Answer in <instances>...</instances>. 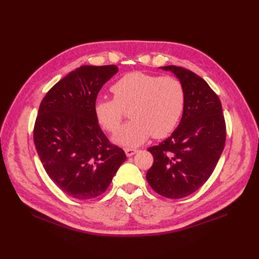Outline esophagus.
Segmentation results:
<instances>
[{"mask_svg": "<svg viewBox=\"0 0 259 259\" xmlns=\"http://www.w3.org/2000/svg\"><path fill=\"white\" fill-rule=\"evenodd\" d=\"M125 155L128 156V157H131V156H134L135 153H137L138 152L139 150L138 149H136V148H125Z\"/></svg>", "mask_w": 259, "mask_h": 259, "instance_id": "esophagus-1", "label": "esophagus"}]
</instances>
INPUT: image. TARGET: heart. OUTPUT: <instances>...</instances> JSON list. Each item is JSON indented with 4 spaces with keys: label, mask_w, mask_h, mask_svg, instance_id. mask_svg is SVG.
I'll return each mask as SVG.
<instances>
[{
    "label": "heart",
    "mask_w": 259,
    "mask_h": 259,
    "mask_svg": "<svg viewBox=\"0 0 259 259\" xmlns=\"http://www.w3.org/2000/svg\"><path fill=\"white\" fill-rule=\"evenodd\" d=\"M110 91L113 99H99L93 111L98 123L115 134L124 111L130 109L133 120L114 137L119 145L137 147L151 136L164 138L177 128L183 117L186 93L183 83L174 76L134 71L115 81Z\"/></svg>",
    "instance_id": "1"
}]
</instances>
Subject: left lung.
Returning <instances> with one entry per match:
<instances>
[{"label":"left lung","mask_w":259,"mask_h":259,"mask_svg":"<svg viewBox=\"0 0 259 259\" xmlns=\"http://www.w3.org/2000/svg\"><path fill=\"white\" fill-rule=\"evenodd\" d=\"M171 71L184 85L186 103L178 128L158 146L148 148L153 163L148 184L170 199L189 196L210 177L226 141V122L221 100L199 75L176 65Z\"/></svg>","instance_id":"8db88e82"}]
</instances>
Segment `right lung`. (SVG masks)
I'll list each match as a JSON object with an SVG mask.
<instances>
[{
  "label": "right lung",
  "mask_w": 259,
  "mask_h": 259,
  "mask_svg": "<svg viewBox=\"0 0 259 259\" xmlns=\"http://www.w3.org/2000/svg\"><path fill=\"white\" fill-rule=\"evenodd\" d=\"M117 65H82L48 91L36 115L33 140L49 177L65 194L92 199L107 190L126 156L96 119L95 103Z\"/></svg>",
  "instance_id": "add662e5"
}]
</instances>
